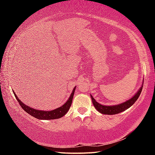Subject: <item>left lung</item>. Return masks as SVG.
I'll list each match as a JSON object with an SVG mask.
<instances>
[{
  "mask_svg": "<svg viewBox=\"0 0 155 155\" xmlns=\"http://www.w3.org/2000/svg\"><path fill=\"white\" fill-rule=\"evenodd\" d=\"M143 85V83H142V85H141V87H140V90L137 91V92L136 93L135 95L132 97V98L121 104H115V105H110V106L103 105V104H100L98 103V102H96V100L94 99L93 98V96L90 94L91 101H92V103L94 104V107L96 109L97 111H99L100 113H101V114H106V115L117 114H119V113H121L122 111H125V110H127L135 103L136 101L138 99L139 96L140 95L141 90H142Z\"/></svg>",
  "mask_w": 155,
  "mask_h": 155,
  "instance_id": "left-lung-1",
  "label": "left lung"
}]
</instances>
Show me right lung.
<instances>
[{
	"label": "right lung",
	"mask_w": 155,
	"mask_h": 155,
	"mask_svg": "<svg viewBox=\"0 0 155 155\" xmlns=\"http://www.w3.org/2000/svg\"><path fill=\"white\" fill-rule=\"evenodd\" d=\"M76 87L73 89V91L72 94H70V98H68L66 103L63 104L59 108L55 109L52 111H43V110H38V109H34L33 108L26 105L25 104L22 103L20 101L19 98L16 96V94H15L14 91V94L15 97V98L17 99L18 103H19L20 105L22 107V108L25 110V111L31 115H32L33 117H36L39 120H54V119H58L64 116L65 114L69 111L70 107L71 106L72 103V99L73 96H74V91H75Z\"/></svg>",
	"instance_id": "obj_1"
}]
</instances>
